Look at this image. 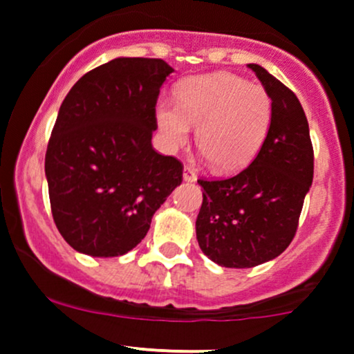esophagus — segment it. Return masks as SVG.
Here are the masks:
<instances>
[{
	"mask_svg": "<svg viewBox=\"0 0 354 354\" xmlns=\"http://www.w3.org/2000/svg\"><path fill=\"white\" fill-rule=\"evenodd\" d=\"M183 180H185V181H189V183H193V181H196V171L193 169L192 166H185V169H183Z\"/></svg>",
	"mask_w": 354,
	"mask_h": 354,
	"instance_id": "obj_1",
	"label": "esophagus"
}]
</instances>
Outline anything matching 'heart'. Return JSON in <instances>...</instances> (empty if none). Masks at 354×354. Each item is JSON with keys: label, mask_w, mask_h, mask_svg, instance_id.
Segmentation results:
<instances>
[{"label": "heart", "mask_w": 354, "mask_h": 354, "mask_svg": "<svg viewBox=\"0 0 354 354\" xmlns=\"http://www.w3.org/2000/svg\"><path fill=\"white\" fill-rule=\"evenodd\" d=\"M156 117L169 146H185L195 125L196 144L212 167L234 171L261 149L273 118V102L261 84L214 73L185 81L178 103L161 100Z\"/></svg>", "instance_id": "1"}]
</instances>
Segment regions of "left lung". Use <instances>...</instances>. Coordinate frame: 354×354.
Instances as JSON below:
<instances>
[{
	"mask_svg": "<svg viewBox=\"0 0 354 354\" xmlns=\"http://www.w3.org/2000/svg\"><path fill=\"white\" fill-rule=\"evenodd\" d=\"M270 93L273 118L251 165L221 180L200 178L196 239L225 268H252L277 258L297 234L314 178V147L299 98L258 64H248Z\"/></svg>",
	"mask_w": 354,
	"mask_h": 354,
	"instance_id": "1",
	"label": "left lung"
}]
</instances>
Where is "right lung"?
Wrapping results in <instances>:
<instances>
[{
	"label": "right lung",
	"instance_id": "obj_1",
	"mask_svg": "<svg viewBox=\"0 0 354 354\" xmlns=\"http://www.w3.org/2000/svg\"><path fill=\"white\" fill-rule=\"evenodd\" d=\"M162 59L118 57L66 95L46 152L50 210L66 243L111 258L146 237L151 218L183 181V165L152 147Z\"/></svg>",
	"mask_w": 354,
	"mask_h": 354
}]
</instances>
